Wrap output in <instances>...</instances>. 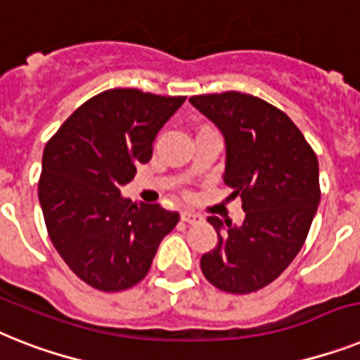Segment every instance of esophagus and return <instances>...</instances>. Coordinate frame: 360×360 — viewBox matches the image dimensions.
<instances>
[{
  "label": "esophagus",
  "mask_w": 360,
  "mask_h": 360,
  "mask_svg": "<svg viewBox=\"0 0 360 360\" xmlns=\"http://www.w3.org/2000/svg\"><path fill=\"white\" fill-rule=\"evenodd\" d=\"M182 221L189 222V224H198V222H202V217L198 213L182 212Z\"/></svg>",
  "instance_id": "34e87169"
}]
</instances>
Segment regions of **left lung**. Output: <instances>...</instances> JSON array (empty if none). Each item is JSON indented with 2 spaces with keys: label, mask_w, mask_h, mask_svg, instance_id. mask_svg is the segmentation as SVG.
Segmentation results:
<instances>
[{
  "label": "left lung",
  "mask_w": 360,
  "mask_h": 360,
  "mask_svg": "<svg viewBox=\"0 0 360 360\" xmlns=\"http://www.w3.org/2000/svg\"><path fill=\"white\" fill-rule=\"evenodd\" d=\"M226 141L224 184L240 197L245 221L207 217L219 243L200 269L217 289L248 294L278 278L307 239L320 202L319 160L280 108L240 91L193 95Z\"/></svg>",
  "instance_id": "1"
}]
</instances>
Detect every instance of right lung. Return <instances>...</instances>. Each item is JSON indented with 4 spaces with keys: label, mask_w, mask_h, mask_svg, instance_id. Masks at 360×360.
I'll return each instance as SVG.
<instances>
[{
    "label": "right lung",
    "mask_w": 360,
    "mask_h": 360,
    "mask_svg": "<svg viewBox=\"0 0 360 360\" xmlns=\"http://www.w3.org/2000/svg\"><path fill=\"white\" fill-rule=\"evenodd\" d=\"M186 97L114 88L88 99L47 141L38 182L53 246L80 280L117 292L143 280L176 212L121 197Z\"/></svg>",
    "instance_id": "1"
}]
</instances>
